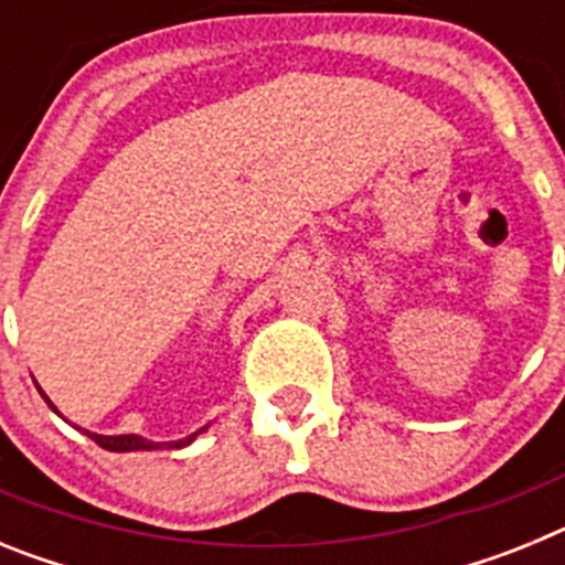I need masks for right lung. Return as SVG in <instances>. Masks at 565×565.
Here are the masks:
<instances>
[{"instance_id": "obj_1", "label": "right lung", "mask_w": 565, "mask_h": 565, "mask_svg": "<svg viewBox=\"0 0 565 565\" xmlns=\"http://www.w3.org/2000/svg\"><path fill=\"white\" fill-rule=\"evenodd\" d=\"M44 396V393H42ZM47 398V396H44ZM50 407H53V404H50ZM203 433V430H201ZM89 438H93V441L98 444V447H104V450H115V452H129V450H154V447H158V444H152V441H143V438H138V436H96V433H87ZM194 436H198V433H194ZM194 436H189V438H183V441H174L172 447H186L189 441H194Z\"/></svg>"}]
</instances>
